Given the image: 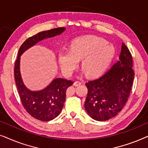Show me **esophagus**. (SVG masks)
I'll use <instances>...</instances> for the list:
<instances>
[{"mask_svg":"<svg viewBox=\"0 0 148 148\" xmlns=\"http://www.w3.org/2000/svg\"><path fill=\"white\" fill-rule=\"evenodd\" d=\"M81 84H82V82H79V81H76V82H75L74 84H73L74 86H79V85H81Z\"/></svg>","mask_w":148,"mask_h":148,"instance_id":"obj_1","label":"esophagus"}]
</instances>
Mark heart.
<instances>
[{
    "label": "heart",
    "mask_w": 148,
    "mask_h": 148,
    "mask_svg": "<svg viewBox=\"0 0 148 148\" xmlns=\"http://www.w3.org/2000/svg\"><path fill=\"white\" fill-rule=\"evenodd\" d=\"M115 53L114 47L103 38L93 36H82L75 39L71 50H62L58 60L62 72L71 75L78 67L79 60L82 66L90 77L102 74L112 61Z\"/></svg>",
    "instance_id": "b5f03b06"
}]
</instances>
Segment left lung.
Here are the masks:
<instances>
[{"instance_id":"left-lung-1","label":"left lung","mask_w":148,"mask_h":148,"mask_svg":"<svg viewBox=\"0 0 148 148\" xmlns=\"http://www.w3.org/2000/svg\"><path fill=\"white\" fill-rule=\"evenodd\" d=\"M134 75L132 55L123 42L119 61L100 77L86 84L88 91L84 106L90 116L105 121L121 112L128 100Z\"/></svg>"}]
</instances>
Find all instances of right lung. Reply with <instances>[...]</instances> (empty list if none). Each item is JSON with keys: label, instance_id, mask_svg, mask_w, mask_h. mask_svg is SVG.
Here are the masks:
<instances>
[{"label": "right lung", "instance_id": "add662e5", "mask_svg": "<svg viewBox=\"0 0 148 148\" xmlns=\"http://www.w3.org/2000/svg\"><path fill=\"white\" fill-rule=\"evenodd\" d=\"M64 29V27L54 28L39 32L29 37L19 48L17 58L15 60L14 75L22 105L32 117L42 121H51L59 115L65 101L66 89L73 82L64 79L56 78L44 90L32 92L26 88L22 81L19 68L20 56L38 42L60 35Z\"/></svg>", "mask_w": 148, "mask_h": 148}]
</instances>
